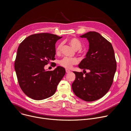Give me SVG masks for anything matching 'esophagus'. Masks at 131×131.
Returning <instances> with one entry per match:
<instances>
[{
	"instance_id": "esophagus-1",
	"label": "esophagus",
	"mask_w": 131,
	"mask_h": 131,
	"mask_svg": "<svg viewBox=\"0 0 131 131\" xmlns=\"http://www.w3.org/2000/svg\"><path fill=\"white\" fill-rule=\"evenodd\" d=\"M70 72V70H69V69H66V73H69V72Z\"/></svg>"
}]
</instances>
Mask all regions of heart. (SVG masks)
I'll list each match as a JSON object with an SVG mask.
<instances>
[{
    "mask_svg": "<svg viewBox=\"0 0 131 131\" xmlns=\"http://www.w3.org/2000/svg\"><path fill=\"white\" fill-rule=\"evenodd\" d=\"M69 44L76 50H80L82 48V43L81 41L76 38H72L69 39ZM63 43H60L56 48V53L60 54L62 52ZM78 63V60L76 58L65 57L59 61L60 65L66 68H70L73 65H76Z\"/></svg>",
    "mask_w": 131,
    "mask_h": 131,
    "instance_id": "heart-1",
    "label": "heart"
}]
</instances>
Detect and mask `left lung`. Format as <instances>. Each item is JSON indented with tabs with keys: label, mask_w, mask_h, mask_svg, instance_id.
I'll return each mask as SVG.
<instances>
[{
	"label": "left lung",
	"mask_w": 131,
	"mask_h": 131,
	"mask_svg": "<svg viewBox=\"0 0 131 131\" xmlns=\"http://www.w3.org/2000/svg\"><path fill=\"white\" fill-rule=\"evenodd\" d=\"M80 37L88 40L89 49L86 58L78 65L83 69V73L73 71L76 79L72 89L80 99L92 102L102 98L109 90L113 83L117 62L111 43L99 32L89 31ZM86 70L89 72L86 73Z\"/></svg>",
	"instance_id": "1"
}]
</instances>
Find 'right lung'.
<instances>
[{"label":"right lung","instance_id":"add662e5","mask_svg":"<svg viewBox=\"0 0 131 131\" xmlns=\"http://www.w3.org/2000/svg\"><path fill=\"white\" fill-rule=\"evenodd\" d=\"M62 37L50 33L33 34L18 48L14 68L18 84L25 94L35 100L52 96L65 74L64 68L58 66L46 71L45 66L55 60V43Z\"/></svg>","mask_w":131,"mask_h":131}]
</instances>
